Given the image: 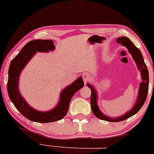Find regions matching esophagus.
I'll list each match as a JSON object with an SVG mask.
<instances>
[{"label":"esophagus","mask_w":154,"mask_h":154,"mask_svg":"<svg viewBox=\"0 0 154 154\" xmlns=\"http://www.w3.org/2000/svg\"><path fill=\"white\" fill-rule=\"evenodd\" d=\"M90 75H89V74H87V73L83 74L82 78H83V80H84V82H85V85H86L87 82H88L89 79H90Z\"/></svg>","instance_id":"esophagus-1"}]
</instances>
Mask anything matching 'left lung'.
Wrapping results in <instances>:
<instances>
[{
  "mask_svg": "<svg viewBox=\"0 0 154 154\" xmlns=\"http://www.w3.org/2000/svg\"><path fill=\"white\" fill-rule=\"evenodd\" d=\"M118 44H120L122 46L125 47L128 50L129 53L132 56L133 60L136 62V64L138 67V69L140 72V75H141L142 82L140 83L139 89H138V94L137 96V99L134 105L130 110L125 112L124 115H122L121 116L116 118L109 117L103 113L102 111L100 110V107L98 106L97 101H98V95L97 90L93 85L88 83L87 85L88 88L91 90V98H90V104H91V109L93 114L96 117L99 119L106 120L109 122H119L122 120H125L128 119L131 116H134L137 113L140 109L141 108L144 103H145L146 97H147L148 92H149V70L147 69V66L146 65L144 62L143 57L141 52L139 49L137 48L133 42L129 39L126 36L118 37L116 39Z\"/></svg>",
  "mask_w": 154,
  "mask_h": 154,
  "instance_id": "obj_1",
  "label": "left lung"
}]
</instances>
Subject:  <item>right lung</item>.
I'll return each instance as SVG.
<instances>
[{
  "instance_id": "add662e5",
  "label": "right lung",
  "mask_w": 154,
  "mask_h": 154,
  "mask_svg": "<svg viewBox=\"0 0 154 154\" xmlns=\"http://www.w3.org/2000/svg\"><path fill=\"white\" fill-rule=\"evenodd\" d=\"M55 49L51 40L36 39L29 42L22 48L19 53L11 62L7 83L8 93L16 109L25 118L38 123H50L62 119L67 113L70 100L78 90L84 87L82 77H79L71 85L63 89L57 105L47 111H39L27 103L18 89L19 77L31 59L36 52H49Z\"/></svg>"
}]
</instances>
